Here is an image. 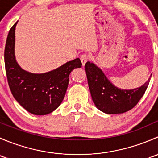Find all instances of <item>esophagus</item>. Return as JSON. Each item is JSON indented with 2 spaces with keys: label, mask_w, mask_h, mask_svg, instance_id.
I'll list each match as a JSON object with an SVG mask.
<instances>
[{
  "label": "esophagus",
  "mask_w": 158,
  "mask_h": 158,
  "mask_svg": "<svg viewBox=\"0 0 158 158\" xmlns=\"http://www.w3.org/2000/svg\"><path fill=\"white\" fill-rule=\"evenodd\" d=\"M89 57L87 54H83V55L81 56L80 60H81V62H82V66H85V64L86 63L87 61H89Z\"/></svg>",
  "instance_id": "obj_1"
}]
</instances>
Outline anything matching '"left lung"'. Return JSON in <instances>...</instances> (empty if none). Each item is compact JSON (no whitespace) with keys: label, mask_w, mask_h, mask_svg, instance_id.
I'll return each instance as SVG.
<instances>
[{"label":"left lung","mask_w":158,"mask_h":158,"mask_svg":"<svg viewBox=\"0 0 158 158\" xmlns=\"http://www.w3.org/2000/svg\"><path fill=\"white\" fill-rule=\"evenodd\" d=\"M85 69L92 101L97 109L106 114H122L133 109L144 95L150 82L149 79L141 87L122 89L113 85L93 63L87 62Z\"/></svg>","instance_id":"obj_1"}]
</instances>
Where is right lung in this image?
Wrapping results in <instances>:
<instances>
[{"label": "right lung", "instance_id": "add662e5", "mask_svg": "<svg viewBox=\"0 0 158 158\" xmlns=\"http://www.w3.org/2000/svg\"><path fill=\"white\" fill-rule=\"evenodd\" d=\"M17 23L9 31L4 49L6 73L11 93L17 102L31 114H49L61 104L68 88L69 74L76 68H80L82 63L76 58L44 73H32L23 69L14 53Z\"/></svg>", "mask_w": 158, "mask_h": 158}]
</instances>
